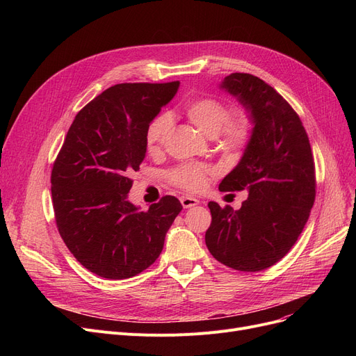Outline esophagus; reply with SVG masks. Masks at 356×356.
<instances>
[{
	"mask_svg": "<svg viewBox=\"0 0 356 356\" xmlns=\"http://www.w3.org/2000/svg\"><path fill=\"white\" fill-rule=\"evenodd\" d=\"M180 203H181V207H183L184 209H188V208L196 207V204L199 203V200L195 199V197H192V196H181V197H180Z\"/></svg>",
	"mask_w": 356,
	"mask_h": 356,
	"instance_id": "34e87169",
	"label": "esophagus"
}]
</instances>
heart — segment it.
Returning a JSON list of instances; mask_svg holds the SVG:
<instances>
[{
    "label": "heart",
    "mask_w": 356,
    "mask_h": 356,
    "mask_svg": "<svg viewBox=\"0 0 356 356\" xmlns=\"http://www.w3.org/2000/svg\"><path fill=\"white\" fill-rule=\"evenodd\" d=\"M184 112L191 122L204 136L213 137L216 147L227 153H239L245 149L252 140L254 125L247 115L231 117V108L213 97H202L186 104ZM172 129V118L159 114L148 122L144 143L148 153L156 154L163 148ZM211 173V168L200 164L186 163L172 168L167 175L168 181L184 191H199Z\"/></svg>",
    "instance_id": "obj_1"
}]
</instances>
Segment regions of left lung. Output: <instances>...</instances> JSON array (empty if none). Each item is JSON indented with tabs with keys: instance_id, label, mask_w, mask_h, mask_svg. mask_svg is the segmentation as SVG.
Instances as JSON below:
<instances>
[{
	"instance_id": "1",
	"label": "left lung",
	"mask_w": 356,
	"mask_h": 356,
	"mask_svg": "<svg viewBox=\"0 0 356 356\" xmlns=\"http://www.w3.org/2000/svg\"><path fill=\"white\" fill-rule=\"evenodd\" d=\"M220 88L251 112L254 134L219 189L250 195L238 211L208 203L212 222L204 242L223 266L263 271L291 250L309 219L316 196L312 147L297 112L263 79L231 73Z\"/></svg>"
}]
</instances>
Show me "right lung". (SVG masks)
<instances>
[{
    "instance_id": "add662e5",
    "label": "right lung",
    "mask_w": 356,
    "mask_h": 356,
    "mask_svg": "<svg viewBox=\"0 0 356 356\" xmlns=\"http://www.w3.org/2000/svg\"><path fill=\"white\" fill-rule=\"evenodd\" d=\"M179 82L118 83L74 117L51 168L56 227L79 263L109 280L134 277L159 258L183 209L163 196L148 211L127 200L145 157L144 134Z\"/></svg>"
}]
</instances>
